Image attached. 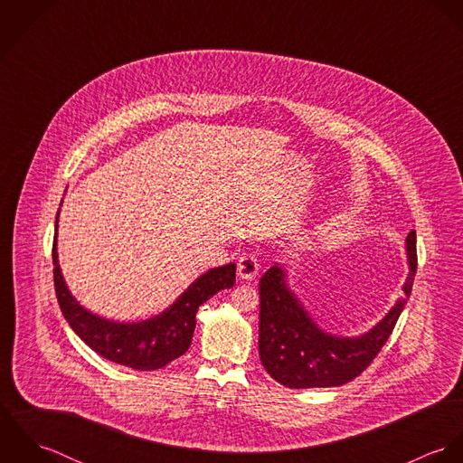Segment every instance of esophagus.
<instances>
[{
	"label": "esophagus",
	"mask_w": 463,
	"mask_h": 463,
	"mask_svg": "<svg viewBox=\"0 0 463 463\" xmlns=\"http://www.w3.org/2000/svg\"><path fill=\"white\" fill-rule=\"evenodd\" d=\"M260 270V264H259V259L255 255H242L239 259V264H237V274L246 279V281H251Z\"/></svg>",
	"instance_id": "1"
}]
</instances>
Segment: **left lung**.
Instances as JSON below:
<instances>
[{
	"mask_svg": "<svg viewBox=\"0 0 463 463\" xmlns=\"http://www.w3.org/2000/svg\"><path fill=\"white\" fill-rule=\"evenodd\" d=\"M410 272L402 285L404 298L360 336H336L321 330L288 288L285 270L272 265L260 278L259 351L265 371L288 389L340 387L362 374L396 326L410 298L415 270V232L406 237Z\"/></svg>",
	"mask_w": 463,
	"mask_h": 463,
	"instance_id": "left-lung-1",
	"label": "left lung"
}]
</instances>
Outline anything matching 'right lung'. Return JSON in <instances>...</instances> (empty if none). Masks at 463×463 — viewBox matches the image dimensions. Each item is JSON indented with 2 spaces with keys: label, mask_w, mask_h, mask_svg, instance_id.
<instances>
[{
  "label": "right lung",
  "mask_w": 463,
  "mask_h": 463,
  "mask_svg": "<svg viewBox=\"0 0 463 463\" xmlns=\"http://www.w3.org/2000/svg\"><path fill=\"white\" fill-rule=\"evenodd\" d=\"M53 265L55 292L69 326L103 358L137 371L162 369L182 356L191 347L199 307L235 283V264L213 267L201 274L162 314L140 323H116L90 314L69 292L59 265L57 233L53 239Z\"/></svg>",
  "instance_id": "add662e5"
}]
</instances>
